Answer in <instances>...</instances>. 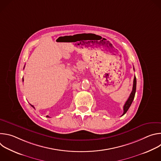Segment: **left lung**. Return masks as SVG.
I'll return each instance as SVG.
<instances>
[{
  "label": "left lung",
  "instance_id": "obj_1",
  "mask_svg": "<svg viewBox=\"0 0 161 161\" xmlns=\"http://www.w3.org/2000/svg\"><path fill=\"white\" fill-rule=\"evenodd\" d=\"M136 76H134V81H133V86H132V90L131 92V93L129 96V97L128 98V99L127 100V101L125 102L124 106V113L122 114L123 116L124 114H125V113L127 111V110L129 109V108H130L133 100H134V96H135V93H136Z\"/></svg>",
  "mask_w": 161,
  "mask_h": 161
}]
</instances>
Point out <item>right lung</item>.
<instances>
[{
  "instance_id": "add662e5",
  "label": "right lung",
  "mask_w": 161,
  "mask_h": 161,
  "mask_svg": "<svg viewBox=\"0 0 161 161\" xmlns=\"http://www.w3.org/2000/svg\"><path fill=\"white\" fill-rule=\"evenodd\" d=\"M24 67H25V66H24ZM23 81H24V78H23ZM31 106H32V107H33V108H34V106H33V105H31ZM47 117H49V116H48V115H47Z\"/></svg>"
}]
</instances>
